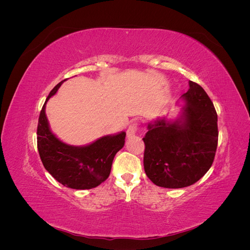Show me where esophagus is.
Returning a JSON list of instances; mask_svg holds the SVG:
<instances>
[{"label":"esophagus","instance_id":"esophagus-1","mask_svg":"<svg viewBox=\"0 0 250 250\" xmlns=\"http://www.w3.org/2000/svg\"><path fill=\"white\" fill-rule=\"evenodd\" d=\"M138 123L137 122H132L129 127H128V129L126 131L127 133V138H131L133 137V135L135 134V132H137V129H138Z\"/></svg>","mask_w":250,"mask_h":250}]
</instances>
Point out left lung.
<instances>
[{"label":"left lung","instance_id":"1","mask_svg":"<svg viewBox=\"0 0 250 250\" xmlns=\"http://www.w3.org/2000/svg\"><path fill=\"white\" fill-rule=\"evenodd\" d=\"M180 97L185 105L175 120L158 118L148 124L144 169L158 187L180 188L198 181L214 162L218 145L217 112L199 84L188 82Z\"/></svg>","mask_w":250,"mask_h":250}]
</instances>
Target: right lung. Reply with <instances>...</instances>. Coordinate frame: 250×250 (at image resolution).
Instances as JSON below:
<instances>
[{
	"label": "right lung",
	"mask_w": 250,
	"mask_h": 250,
	"mask_svg": "<svg viewBox=\"0 0 250 250\" xmlns=\"http://www.w3.org/2000/svg\"><path fill=\"white\" fill-rule=\"evenodd\" d=\"M62 82L51 90L42 108L37 126V149L44 169L58 183L75 190H88L109 176L113 157L123 148L126 132L105 135L84 146H72L60 141L50 129L46 104Z\"/></svg>",
	"instance_id": "right-lung-1"
}]
</instances>
